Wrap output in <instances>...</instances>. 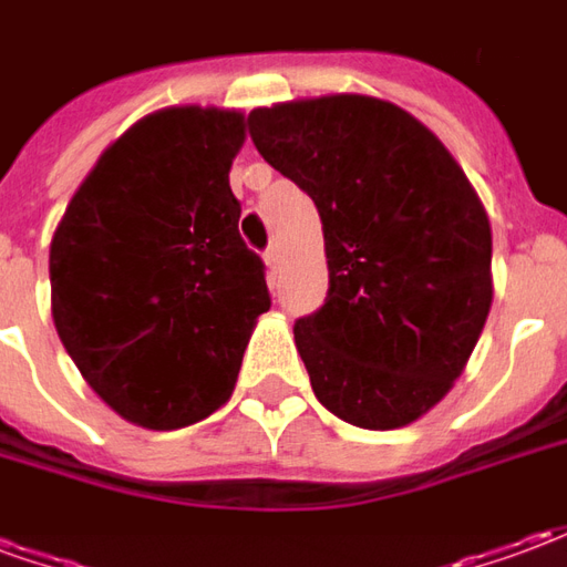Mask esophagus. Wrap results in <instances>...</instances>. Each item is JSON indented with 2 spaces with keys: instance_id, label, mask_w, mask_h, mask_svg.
I'll use <instances>...</instances> for the list:
<instances>
[{
  "instance_id": "1",
  "label": "esophagus",
  "mask_w": 567,
  "mask_h": 567,
  "mask_svg": "<svg viewBox=\"0 0 567 567\" xmlns=\"http://www.w3.org/2000/svg\"><path fill=\"white\" fill-rule=\"evenodd\" d=\"M264 260H267L270 272L279 270V264H282V248H279V243H272V246L264 251Z\"/></svg>"
}]
</instances>
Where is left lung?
I'll return each mask as SVG.
<instances>
[{"mask_svg":"<svg viewBox=\"0 0 567 567\" xmlns=\"http://www.w3.org/2000/svg\"><path fill=\"white\" fill-rule=\"evenodd\" d=\"M260 157L321 215L328 297L297 319L312 392L349 425L392 431L462 377L492 307V227L446 145L364 93L248 115Z\"/></svg>","mask_w":567,"mask_h":567,"instance_id":"8db88e82","label":"left lung"}]
</instances>
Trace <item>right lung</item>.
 Returning <instances> with one entry per match:
<instances>
[{
  "instance_id": "1",
  "label": "right lung",
  "mask_w": 567,
  "mask_h": 567,
  "mask_svg": "<svg viewBox=\"0 0 567 567\" xmlns=\"http://www.w3.org/2000/svg\"><path fill=\"white\" fill-rule=\"evenodd\" d=\"M236 109L151 112L103 151L51 239L54 328L117 416L173 431L234 394L270 309L264 260L239 236Z\"/></svg>"
}]
</instances>
